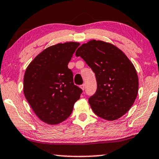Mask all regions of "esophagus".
I'll return each instance as SVG.
<instances>
[{
  "label": "esophagus",
  "mask_w": 159,
  "mask_h": 159,
  "mask_svg": "<svg viewBox=\"0 0 159 159\" xmlns=\"http://www.w3.org/2000/svg\"><path fill=\"white\" fill-rule=\"evenodd\" d=\"M80 88H81V89H82V90H84V89H85V84H82V85H80Z\"/></svg>",
  "instance_id": "34e87169"
}]
</instances>
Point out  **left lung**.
Masks as SVG:
<instances>
[{
  "label": "left lung",
  "instance_id": "1",
  "mask_svg": "<svg viewBox=\"0 0 159 159\" xmlns=\"http://www.w3.org/2000/svg\"><path fill=\"white\" fill-rule=\"evenodd\" d=\"M75 55L95 75L97 90L88 100L93 112L108 121L125 114L135 101L139 87L136 69L127 56L111 43L95 40L82 44Z\"/></svg>",
  "mask_w": 159,
  "mask_h": 159
}]
</instances>
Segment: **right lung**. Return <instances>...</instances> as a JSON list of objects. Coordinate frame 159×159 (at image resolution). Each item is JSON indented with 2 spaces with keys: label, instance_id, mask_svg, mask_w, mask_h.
<instances>
[{
  "label": "right lung",
  "instance_id": "obj_1",
  "mask_svg": "<svg viewBox=\"0 0 159 159\" xmlns=\"http://www.w3.org/2000/svg\"><path fill=\"white\" fill-rule=\"evenodd\" d=\"M79 43L52 45L39 53L26 69L24 94L39 119L57 125L68 118L82 90L73 82L68 68Z\"/></svg>",
  "mask_w": 159,
  "mask_h": 159
}]
</instances>
